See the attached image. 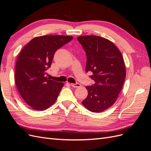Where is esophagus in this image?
I'll use <instances>...</instances> for the list:
<instances>
[{"label": "esophagus", "mask_w": 151, "mask_h": 151, "mask_svg": "<svg viewBox=\"0 0 151 151\" xmlns=\"http://www.w3.org/2000/svg\"><path fill=\"white\" fill-rule=\"evenodd\" d=\"M70 85L72 87H73V88H79V87H81V84L79 83H76V84L72 83Z\"/></svg>", "instance_id": "esophagus-1"}]
</instances>
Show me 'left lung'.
<instances>
[{
  "mask_svg": "<svg viewBox=\"0 0 151 151\" xmlns=\"http://www.w3.org/2000/svg\"><path fill=\"white\" fill-rule=\"evenodd\" d=\"M87 55L86 71L95 83L86 86L87 98L82 102L88 110L99 113L115 103L124 83L126 70L120 51L108 39L95 35L77 37Z\"/></svg>",
  "mask_w": 151,
  "mask_h": 151,
  "instance_id": "left-lung-1",
  "label": "left lung"
}]
</instances>
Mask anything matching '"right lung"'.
I'll use <instances>...</instances> for the list:
<instances>
[{
    "label": "right lung",
    "instance_id": "1",
    "mask_svg": "<svg viewBox=\"0 0 151 151\" xmlns=\"http://www.w3.org/2000/svg\"><path fill=\"white\" fill-rule=\"evenodd\" d=\"M72 39L71 36H37L22 49L16 61L15 82L21 97L31 108L43 111L55 102L63 83L48 79L46 70L57 49Z\"/></svg>",
    "mask_w": 151,
    "mask_h": 151
}]
</instances>
